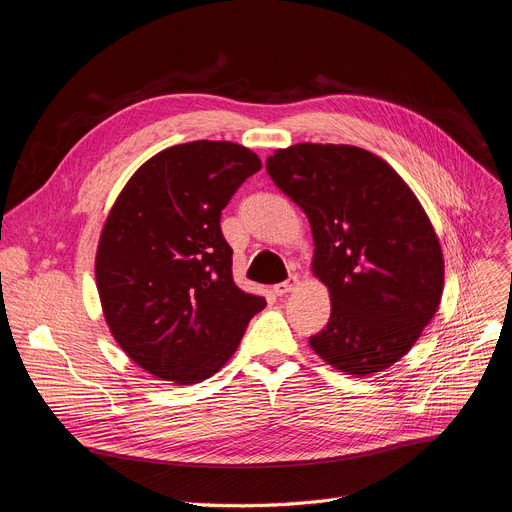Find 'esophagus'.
<instances>
[{
	"label": "esophagus",
	"instance_id": "34e87169",
	"mask_svg": "<svg viewBox=\"0 0 512 512\" xmlns=\"http://www.w3.org/2000/svg\"><path fill=\"white\" fill-rule=\"evenodd\" d=\"M295 285H297V277H291L289 281L277 283V285L273 287V291H275V295H287V293H291V291L295 289Z\"/></svg>",
	"mask_w": 512,
	"mask_h": 512
}]
</instances>
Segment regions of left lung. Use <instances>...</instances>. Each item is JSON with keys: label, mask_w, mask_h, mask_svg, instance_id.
Here are the masks:
<instances>
[{"label": "left lung", "mask_w": 512, "mask_h": 512, "mask_svg": "<svg viewBox=\"0 0 512 512\" xmlns=\"http://www.w3.org/2000/svg\"><path fill=\"white\" fill-rule=\"evenodd\" d=\"M275 186L304 210L330 318L312 349L366 376L413 347L434 318L444 260L434 227L399 173L364 148L295 144L266 159Z\"/></svg>", "instance_id": "obj_1"}]
</instances>
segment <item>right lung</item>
<instances>
[{
  "mask_svg": "<svg viewBox=\"0 0 512 512\" xmlns=\"http://www.w3.org/2000/svg\"><path fill=\"white\" fill-rule=\"evenodd\" d=\"M262 163L235 142L196 140L148 159L117 196L97 250L111 335L161 380L219 372L266 306L233 281L221 210Z\"/></svg>",
  "mask_w": 512,
  "mask_h": 512,
  "instance_id": "1",
  "label": "right lung"
}]
</instances>
